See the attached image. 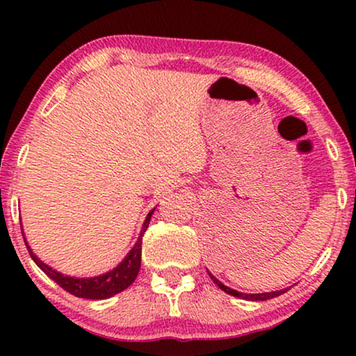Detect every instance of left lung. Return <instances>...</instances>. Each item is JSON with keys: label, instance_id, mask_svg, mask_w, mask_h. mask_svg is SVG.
<instances>
[{"label": "left lung", "instance_id": "8db88e82", "mask_svg": "<svg viewBox=\"0 0 356 356\" xmlns=\"http://www.w3.org/2000/svg\"><path fill=\"white\" fill-rule=\"evenodd\" d=\"M209 275H211V279H212L213 284H216L220 290L225 291V293L232 295V296H238V298H243V300H250V301H266V300L275 298V296L285 293V291L289 290V289H284V290H277V291H267V293H241V291H236V290L230 289V286L223 285L220 280L216 279V277L211 274V272H209Z\"/></svg>", "mask_w": 356, "mask_h": 356}]
</instances>
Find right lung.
I'll list each match as a JSON object with an SVG mask.
<instances>
[{
  "instance_id": "1",
  "label": "right lung",
  "mask_w": 356,
  "mask_h": 356,
  "mask_svg": "<svg viewBox=\"0 0 356 356\" xmlns=\"http://www.w3.org/2000/svg\"><path fill=\"white\" fill-rule=\"evenodd\" d=\"M154 211L155 209H152V211L147 213V217H145V222L143 225V230L139 233L138 241H136L133 250L126 254L124 259L121 261L115 269L106 272V274L89 277V279H77V277L65 275L61 274V272H56L55 269H51L50 266H47L45 262H42L35 254H33L31 246L27 245L26 238H24V241H26L29 254H31L33 262H35V264L40 267V269L45 272L51 280H55L61 289L70 291L71 295L77 296V298L105 300L128 289V286L136 280V277H138L139 269H140V254H143V236L145 230H147L150 217H152Z\"/></svg>"
}]
</instances>
